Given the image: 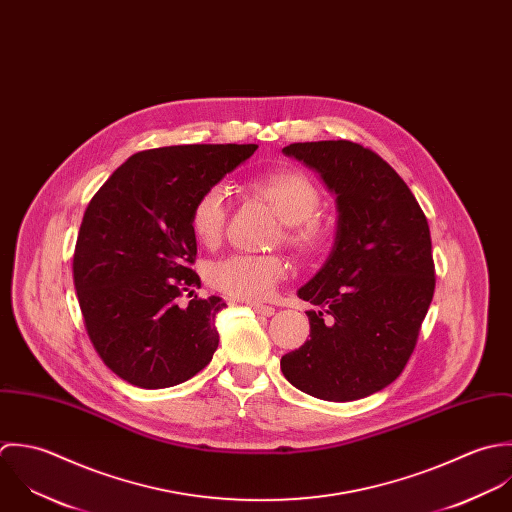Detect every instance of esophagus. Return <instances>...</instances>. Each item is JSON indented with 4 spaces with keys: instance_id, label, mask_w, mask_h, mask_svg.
<instances>
[{
    "instance_id": "1",
    "label": "esophagus",
    "mask_w": 512,
    "mask_h": 512,
    "mask_svg": "<svg viewBox=\"0 0 512 512\" xmlns=\"http://www.w3.org/2000/svg\"><path fill=\"white\" fill-rule=\"evenodd\" d=\"M251 308H253L257 314H261V316H271V314H275V308L267 307V305H257V303H253Z\"/></svg>"
}]
</instances>
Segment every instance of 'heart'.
<instances>
[{
  "label": "heart",
  "instance_id": "b5f03b06",
  "mask_svg": "<svg viewBox=\"0 0 512 512\" xmlns=\"http://www.w3.org/2000/svg\"><path fill=\"white\" fill-rule=\"evenodd\" d=\"M251 192L271 205L283 221V239L291 249L305 257L322 253L330 241V227L318 215L322 205L320 188L299 170H277L255 178ZM227 221V200L221 186L204 190L190 211V229L204 247L221 241ZM289 275V265L281 255H231L209 269L207 281L217 293L261 303Z\"/></svg>",
  "mask_w": 512,
  "mask_h": 512
}]
</instances>
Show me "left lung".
I'll return each instance as SVG.
<instances>
[{
	"label": "left lung",
	"mask_w": 512,
	"mask_h": 512,
	"mask_svg": "<svg viewBox=\"0 0 512 512\" xmlns=\"http://www.w3.org/2000/svg\"><path fill=\"white\" fill-rule=\"evenodd\" d=\"M336 194L338 229L322 269L299 289L310 340L281 358L308 396L352 402L390 386L406 368L435 291L425 213L376 152L350 140L283 148Z\"/></svg>",
	"instance_id": "1"
}]
</instances>
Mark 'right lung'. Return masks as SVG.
<instances>
[{"label": "right lung", "mask_w": 512, "mask_h": 512, "mask_svg": "<svg viewBox=\"0 0 512 512\" xmlns=\"http://www.w3.org/2000/svg\"><path fill=\"white\" fill-rule=\"evenodd\" d=\"M257 144H190L130 156L83 215L73 281L87 334L124 382L160 390L194 378L219 344L225 303L200 289L190 229L196 198L257 150Z\"/></svg>", "instance_id": "add662e5"}]
</instances>
